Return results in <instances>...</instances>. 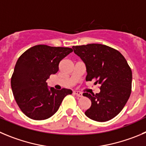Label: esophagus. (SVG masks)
Returning <instances> with one entry per match:
<instances>
[{
	"mask_svg": "<svg viewBox=\"0 0 146 146\" xmlns=\"http://www.w3.org/2000/svg\"><path fill=\"white\" fill-rule=\"evenodd\" d=\"M73 93H74L75 94L78 96V97H82L83 96L82 93L80 92H78V91H74V92H73Z\"/></svg>",
	"mask_w": 146,
	"mask_h": 146,
	"instance_id": "esophagus-1",
	"label": "esophagus"
}]
</instances>
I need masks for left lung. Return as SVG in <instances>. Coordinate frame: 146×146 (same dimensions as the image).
<instances>
[{
  "label": "left lung",
  "mask_w": 146,
  "mask_h": 146,
  "mask_svg": "<svg viewBox=\"0 0 146 146\" xmlns=\"http://www.w3.org/2000/svg\"><path fill=\"white\" fill-rule=\"evenodd\" d=\"M74 52L86 66V81H96L100 92L84 93L92 101L85 111L90 119L106 122L116 117L123 109L132 91V70L118 50L101 44L73 46Z\"/></svg>",
  "instance_id": "8db88e82"
}]
</instances>
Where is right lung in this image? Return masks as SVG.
<instances>
[{
  "label": "right lung",
  "mask_w": 146,
  "mask_h": 146,
  "mask_svg": "<svg viewBox=\"0 0 146 146\" xmlns=\"http://www.w3.org/2000/svg\"><path fill=\"white\" fill-rule=\"evenodd\" d=\"M73 52L70 47L35 45L19 58L11 84L18 106L26 116L35 120L52 117L64 98L71 94L68 88H48L46 81L59 70V63Z\"/></svg>",
  "instance_id": "1"
}]
</instances>
